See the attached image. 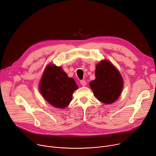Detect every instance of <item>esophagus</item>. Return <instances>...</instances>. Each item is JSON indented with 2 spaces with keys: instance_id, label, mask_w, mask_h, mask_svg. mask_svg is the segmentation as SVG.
Listing matches in <instances>:
<instances>
[{
  "instance_id": "34e87169",
  "label": "esophagus",
  "mask_w": 156,
  "mask_h": 156,
  "mask_svg": "<svg viewBox=\"0 0 156 156\" xmlns=\"http://www.w3.org/2000/svg\"><path fill=\"white\" fill-rule=\"evenodd\" d=\"M80 84L81 85H82V86H85V85L87 84V83H86V81L85 80H81L80 81Z\"/></svg>"
}]
</instances>
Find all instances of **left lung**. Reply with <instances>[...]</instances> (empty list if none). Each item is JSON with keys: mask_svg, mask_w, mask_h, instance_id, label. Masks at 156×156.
Listing matches in <instances>:
<instances>
[{"mask_svg": "<svg viewBox=\"0 0 156 156\" xmlns=\"http://www.w3.org/2000/svg\"><path fill=\"white\" fill-rule=\"evenodd\" d=\"M90 86L98 100L111 104L121 94L123 82L118 69L110 62L102 61L96 66L95 79L90 81Z\"/></svg>", "mask_w": 156, "mask_h": 156, "instance_id": "8db88e82", "label": "left lung"}]
</instances>
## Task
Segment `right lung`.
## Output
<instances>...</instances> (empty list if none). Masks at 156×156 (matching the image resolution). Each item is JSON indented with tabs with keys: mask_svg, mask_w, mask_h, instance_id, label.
I'll return each instance as SVG.
<instances>
[{
	"mask_svg": "<svg viewBox=\"0 0 156 156\" xmlns=\"http://www.w3.org/2000/svg\"><path fill=\"white\" fill-rule=\"evenodd\" d=\"M40 91L45 99L57 108H64L72 99L73 93L78 85L72 78H68L61 67L48 65L40 83Z\"/></svg>",
	"mask_w": 156,
	"mask_h": 156,
	"instance_id": "1",
	"label": "right lung"
}]
</instances>
